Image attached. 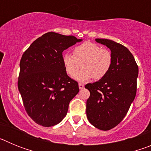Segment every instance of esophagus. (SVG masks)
<instances>
[{
	"label": "esophagus",
	"instance_id": "1",
	"mask_svg": "<svg viewBox=\"0 0 151 151\" xmlns=\"http://www.w3.org/2000/svg\"><path fill=\"white\" fill-rule=\"evenodd\" d=\"M84 84L82 83H78V87H79V89H83L84 88Z\"/></svg>",
	"mask_w": 151,
	"mask_h": 151
}]
</instances>
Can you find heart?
<instances>
[{
    "mask_svg": "<svg viewBox=\"0 0 151 151\" xmlns=\"http://www.w3.org/2000/svg\"><path fill=\"white\" fill-rule=\"evenodd\" d=\"M62 61L66 73L72 77L82 67L75 78L79 82H86L91 78L99 80L106 76L113 63V56L107 49L85 41L75 47L73 55L64 54Z\"/></svg>",
    "mask_w": 151,
    "mask_h": 151,
    "instance_id": "heart-1",
    "label": "heart"
}]
</instances>
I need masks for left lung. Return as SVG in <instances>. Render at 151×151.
Here are the masks:
<instances>
[{"mask_svg": "<svg viewBox=\"0 0 151 151\" xmlns=\"http://www.w3.org/2000/svg\"><path fill=\"white\" fill-rule=\"evenodd\" d=\"M95 41L110 49L113 63L106 76L85 85L90 91L86 114L94 127L107 131L123 119L134 101L138 66L132 53L121 44L104 38Z\"/></svg>", "mask_w": 151, "mask_h": 151, "instance_id": "8db88e82", "label": "left lung"}]
</instances>
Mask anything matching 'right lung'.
<instances>
[{
    "label": "right lung",
    "mask_w": 151,
    "mask_h": 151,
    "mask_svg": "<svg viewBox=\"0 0 151 151\" xmlns=\"http://www.w3.org/2000/svg\"><path fill=\"white\" fill-rule=\"evenodd\" d=\"M81 41L50 32L22 54L18 89L28 115L38 125L50 127L60 122L79 91L78 82L66 74L62 57L64 50Z\"/></svg>",
    "instance_id": "right-lung-1"
}]
</instances>
